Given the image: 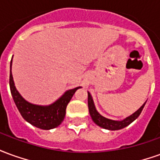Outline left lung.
I'll list each match as a JSON object with an SVG mask.
<instances>
[{"mask_svg": "<svg viewBox=\"0 0 160 160\" xmlns=\"http://www.w3.org/2000/svg\"><path fill=\"white\" fill-rule=\"evenodd\" d=\"M87 93H88V109H89V113H90L91 118L98 126L103 128H105V129H109V130H118V129H122L123 128L127 127L128 125H129L131 122H133L140 116L141 111L143 110V108H144L145 104L147 103V101H146L144 104H142L135 112H134L133 114L128 116L126 118H124L122 120H111V119H109V118H106L103 117V116H101L98 112L92 95H91L89 92H87Z\"/></svg>", "mask_w": 160, "mask_h": 160, "instance_id": "obj_1", "label": "left lung"}]
</instances>
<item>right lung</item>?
I'll return each mask as SVG.
<instances>
[{
	"label": "right lung",
	"mask_w": 160,
	"mask_h": 160,
	"mask_svg": "<svg viewBox=\"0 0 160 160\" xmlns=\"http://www.w3.org/2000/svg\"><path fill=\"white\" fill-rule=\"evenodd\" d=\"M12 57L10 62L9 86L13 101L22 118L33 126L41 129H52L62 122L66 114V108L74 92L81 87L66 91L54 103L49 105H38L26 101L16 89L12 74Z\"/></svg>",
	"instance_id": "obj_1"
}]
</instances>
